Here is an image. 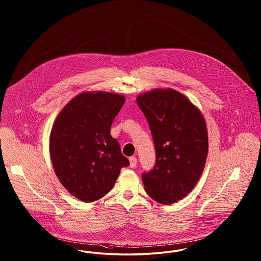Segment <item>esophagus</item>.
Wrapping results in <instances>:
<instances>
[{"label":"esophagus","mask_w":261,"mask_h":261,"mask_svg":"<svg viewBox=\"0 0 261 261\" xmlns=\"http://www.w3.org/2000/svg\"><path fill=\"white\" fill-rule=\"evenodd\" d=\"M129 161H130V167L134 168L137 165V157L131 156L129 158Z\"/></svg>","instance_id":"esophagus-1"}]
</instances>
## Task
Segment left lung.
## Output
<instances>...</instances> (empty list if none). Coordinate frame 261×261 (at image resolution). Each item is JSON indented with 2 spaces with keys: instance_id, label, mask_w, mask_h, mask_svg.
Masks as SVG:
<instances>
[{
  "instance_id": "1",
  "label": "left lung",
  "mask_w": 261,
  "mask_h": 261,
  "mask_svg": "<svg viewBox=\"0 0 261 261\" xmlns=\"http://www.w3.org/2000/svg\"><path fill=\"white\" fill-rule=\"evenodd\" d=\"M155 146L152 170L142 175L145 190L160 204L186 197L198 182L208 156L205 118L174 89H153L137 97Z\"/></svg>"
}]
</instances>
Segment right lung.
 Returning a JSON list of instances; mask_svg holds the SVG:
<instances>
[{
    "instance_id": "right-lung-1",
    "label": "right lung",
    "mask_w": 261,
    "mask_h": 261,
    "mask_svg": "<svg viewBox=\"0 0 261 261\" xmlns=\"http://www.w3.org/2000/svg\"><path fill=\"white\" fill-rule=\"evenodd\" d=\"M125 98L104 91L83 92L56 117L49 137L53 169L75 198L93 202L115 186L129 160L111 136V126Z\"/></svg>"
}]
</instances>
